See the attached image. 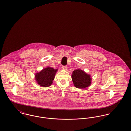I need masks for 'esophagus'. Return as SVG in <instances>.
Returning <instances> with one entry per match:
<instances>
[{
    "label": "esophagus",
    "mask_w": 131,
    "mask_h": 131,
    "mask_svg": "<svg viewBox=\"0 0 131 131\" xmlns=\"http://www.w3.org/2000/svg\"><path fill=\"white\" fill-rule=\"evenodd\" d=\"M62 68L63 69H64V70H66L67 69V67L66 66H63Z\"/></svg>",
    "instance_id": "1"
}]
</instances>
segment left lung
<instances>
[{
  "mask_svg": "<svg viewBox=\"0 0 131 131\" xmlns=\"http://www.w3.org/2000/svg\"><path fill=\"white\" fill-rule=\"evenodd\" d=\"M72 79L75 87L78 88H85L91 84L92 78L90 75L86 74L83 71L78 69L73 72Z\"/></svg>",
  "mask_w": 131,
  "mask_h": 131,
  "instance_id": "8db88e82",
  "label": "left lung"
}]
</instances>
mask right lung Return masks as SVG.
Instances as JSON below:
<instances>
[{"label": "right lung", "instance_id": "right-lung-1", "mask_svg": "<svg viewBox=\"0 0 131 131\" xmlns=\"http://www.w3.org/2000/svg\"><path fill=\"white\" fill-rule=\"evenodd\" d=\"M57 71V69L55 70L53 68L48 67L35 74V80L41 86H50L53 82Z\"/></svg>", "mask_w": 131, "mask_h": 131}]
</instances>
